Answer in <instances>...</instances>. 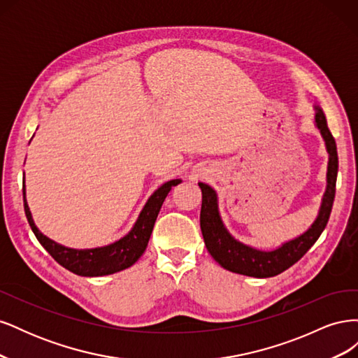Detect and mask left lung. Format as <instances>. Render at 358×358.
<instances>
[{"instance_id": "obj_1", "label": "left lung", "mask_w": 358, "mask_h": 358, "mask_svg": "<svg viewBox=\"0 0 358 358\" xmlns=\"http://www.w3.org/2000/svg\"><path fill=\"white\" fill-rule=\"evenodd\" d=\"M315 124L326 142L329 152V169H327V189L324 192L321 209L315 222L310 229L296 237L275 251H259L237 242L234 237L227 231L218 212V199L216 192L206 183H199L203 194L201 212H200V227L203 239L209 254L221 267L230 270L233 273L254 276V278H270L282 273L284 270L291 267L305 255L310 246L318 241V237L326 229L330 218V212L334 201L336 192V178H338V149H336L334 137L327 127V119L324 112L315 106Z\"/></svg>"}]
</instances>
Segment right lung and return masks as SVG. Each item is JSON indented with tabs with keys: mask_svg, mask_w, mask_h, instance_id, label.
<instances>
[{
	"mask_svg": "<svg viewBox=\"0 0 358 358\" xmlns=\"http://www.w3.org/2000/svg\"><path fill=\"white\" fill-rule=\"evenodd\" d=\"M180 182V179H173L166 182L164 185H161L152 196L149 197L143 210L138 215V220L136 221L133 230L127 236H124L122 239L103 248L71 249L58 245L57 242L50 241L49 237H46L41 231H38L34 221H32V216L25 199V185L24 208L32 233L36 234L37 241L57 263L70 270V272L80 276H104L128 268L143 255L162 203H164L170 189L179 185Z\"/></svg>",
	"mask_w": 358,
	"mask_h": 358,
	"instance_id": "right-lung-1",
	"label": "right lung"
}]
</instances>
